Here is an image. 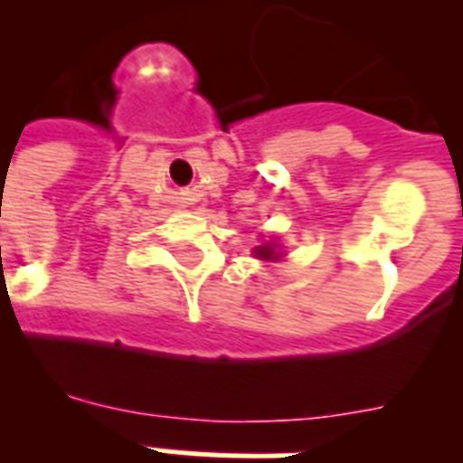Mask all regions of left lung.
Here are the masks:
<instances>
[{
    "mask_svg": "<svg viewBox=\"0 0 463 463\" xmlns=\"http://www.w3.org/2000/svg\"><path fill=\"white\" fill-rule=\"evenodd\" d=\"M254 254L260 257V260H276V254H274V247L271 245H261L254 250Z\"/></svg>",
    "mask_w": 463,
    "mask_h": 463,
    "instance_id": "left-lung-1",
    "label": "left lung"
}]
</instances>
